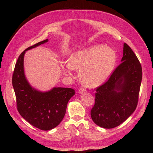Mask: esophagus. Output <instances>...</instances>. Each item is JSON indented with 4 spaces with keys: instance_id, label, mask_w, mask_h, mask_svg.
I'll list each match as a JSON object with an SVG mask.
<instances>
[{
    "instance_id": "obj_1",
    "label": "esophagus",
    "mask_w": 153,
    "mask_h": 153,
    "mask_svg": "<svg viewBox=\"0 0 153 153\" xmlns=\"http://www.w3.org/2000/svg\"><path fill=\"white\" fill-rule=\"evenodd\" d=\"M79 93H80V94H83V93H84V92H86V89L85 87H81L80 89H79Z\"/></svg>"
}]
</instances>
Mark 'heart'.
I'll use <instances>...</instances> for the list:
<instances>
[{
    "instance_id": "1",
    "label": "heart",
    "mask_w": 153,
    "mask_h": 153,
    "mask_svg": "<svg viewBox=\"0 0 153 153\" xmlns=\"http://www.w3.org/2000/svg\"><path fill=\"white\" fill-rule=\"evenodd\" d=\"M116 60V53L113 49L96 45L73 53L68 62L62 66V72L65 75H70L73 69L79 70L80 80L86 86L94 88L108 79Z\"/></svg>"
}]
</instances>
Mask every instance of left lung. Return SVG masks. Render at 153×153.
<instances>
[{"instance_id": "left-lung-1", "label": "left lung", "mask_w": 153, "mask_h": 153, "mask_svg": "<svg viewBox=\"0 0 153 153\" xmlns=\"http://www.w3.org/2000/svg\"><path fill=\"white\" fill-rule=\"evenodd\" d=\"M121 63L108 80L96 89L91 116L98 126H119L137 108L142 82V67L131 48L124 43Z\"/></svg>"}]
</instances>
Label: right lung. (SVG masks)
Instances as JSON below:
<instances>
[{"label": "right lung", "instance_id": "add662e5", "mask_svg": "<svg viewBox=\"0 0 153 153\" xmlns=\"http://www.w3.org/2000/svg\"><path fill=\"white\" fill-rule=\"evenodd\" d=\"M47 39L25 50L18 57L12 78L18 112L32 126L48 131L60 124L66 114L69 100L75 94L71 88L54 87L47 91L32 87L24 71V55L27 50L47 43Z\"/></svg>", "mask_w": 153, "mask_h": 153}]
</instances>
